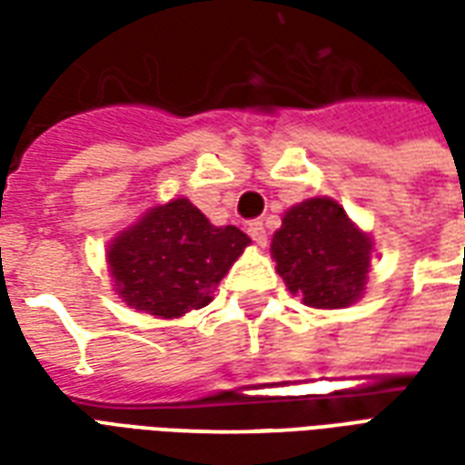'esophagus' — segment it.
<instances>
[{
	"label": "esophagus",
	"mask_w": 465,
	"mask_h": 465,
	"mask_svg": "<svg viewBox=\"0 0 465 465\" xmlns=\"http://www.w3.org/2000/svg\"><path fill=\"white\" fill-rule=\"evenodd\" d=\"M249 236H252L253 242L259 243V246H266V242H269V233H266V226H263V222L249 223Z\"/></svg>",
	"instance_id": "34e87169"
}]
</instances>
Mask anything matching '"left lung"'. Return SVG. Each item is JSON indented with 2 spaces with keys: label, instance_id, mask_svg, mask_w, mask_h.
<instances>
[{
  "label": "left lung",
  "instance_id": "obj_1",
  "mask_svg": "<svg viewBox=\"0 0 465 465\" xmlns=\"http://www.w3.org/2000/svg\"><path fill=\"white\" fill-rule=\"evenodd\" d=\"M373 242L331 196H312L283 213L273 233L276 272L312 309H346L366 293Z\"/></svg>",
  "mask_w": 465,
  "mask_h": 465
}]
</instances>
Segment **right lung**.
<instances>
[{"instance_id":"right-lung-1","label":"right lung","mask_w":465,"mask_h":465,"mask_svg":"<svg viewBox=\"0 0 465 465\" xmlns=\"http://www.w3.org/2000/svg\"><path fill=\"white\" fill-rule=\"evenodd\" d=\"M252 239L236 226H213L189 199L146 209L106 249L114 292L153 319L203 309Z\"/></svg>"}]
</instances>
